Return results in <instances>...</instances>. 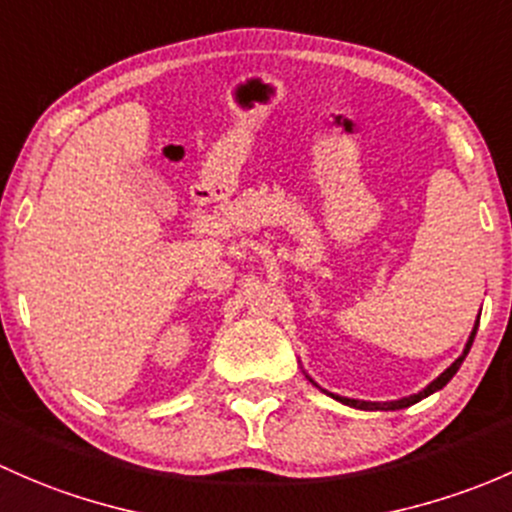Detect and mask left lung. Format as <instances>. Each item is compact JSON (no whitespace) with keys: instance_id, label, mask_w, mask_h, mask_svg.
<instances>
[{"instance_id":"left-lung-1","label":"left lung","mask_w":512,"mask_h":512,"mask_svg":"<svg viewBox=\"0 0 512 512\" xmlns=\"http://www.w3.org/2000/svg\"><path fill=\"white\" fill-rule=\"evenodd\" d=\"M476 330H478V323H476V328H473L471 337H468V345H466V350H463V355L458 357L456 362H453V365L449 367V370H444V372H441L439 377H436L434 382L429 384V387H426V389H421L419 394H412V397H407V399H399V402H384V404H379V402H360V399H347V397H337V394H330V397L337 399V402L347 404V407H355V409H367V412H374V409H392V412H394V409L412 407V404L421 402V399H424V397H429V394L439 392L441 387H446V384H449V379L453 377V374L458 372V367H461V362L466 360L468 350H471V345H473V337H476Z\"/></svg>"}]
</instances>
